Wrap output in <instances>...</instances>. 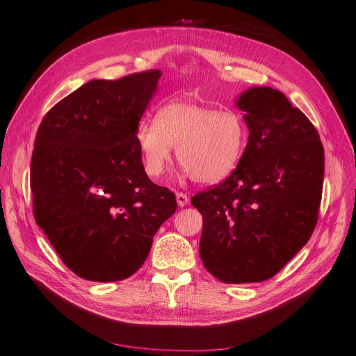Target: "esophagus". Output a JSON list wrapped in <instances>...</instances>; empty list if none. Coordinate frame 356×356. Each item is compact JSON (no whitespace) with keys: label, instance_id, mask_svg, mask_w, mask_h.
Segmentation results:
<instances>
[{"label":"esophagus","instance_id":"esophagus-1","mask_svg":"<svg viewBox=\"0 0 356 356\" xmlns=\"http://www.w3.org/2000/svg\"><path fill=\"white\" fill-rule=\"evenodd\" d=\"M176 199H177L179 207H186L188 202H189V196L186 193H183V192H177Z\"/></svg>","mask_w":356,"mask_h":356}]
</instances>
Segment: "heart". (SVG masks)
<instances>
[{"mask_svg":"<svg viewBox=\"0 0 356 356\" xmlns=\"http://www.w3.org/2000/svg\"><path fill=\"white\" fill-rule=\"evenodd\" d=\"M135 140L145 173L160 177L176 157L197 183L213 184L234 172L249 141V127L233 111L176 102L165 104L156 120H143Z\"/></svg>","mask_w":356,"mask_h":356,"instance_id":"obj_1","label":"heart"}]
</instances>
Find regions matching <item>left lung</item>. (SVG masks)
Listing matches in <instances>:
<instances>
[{"mask_svg": "<svg viewBox=\"0 0 356 356\" xmlns=\"http://www.w3.org/2000/svg\"><path fill=\"white\" fill-rule=\"evenodd\" d=\"M249 141L227 180L199 192V254L225 284L275 276L310 240L318 218L324 149L313 123L281 91L253 87L237 100Z\"/></svg>", "mask_w": 356, "mask_h": 356, "instance_id": "left-lung-1", "label": "left lung"}]
</instances>
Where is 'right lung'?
Instances as JSON below:
<instances>
[{
	"label": "right lung",
	"instance_id": "obj_1",
	"mask_svg": "<svg viewBox=\"0 0 356 356\" xmlns=\"http://www.w3.org/2000/svg\"><path fill=\"white\" fill-rule=\"evenodd\" d=\"M161 76L92 80L56 103L36 134L30 165L36 224L67 268L95 282L127 280L176 212L152 183L135 132Z\"/></svg>",
	"mask_w": 356,
	"mask_h": 356
}]
</instances>
